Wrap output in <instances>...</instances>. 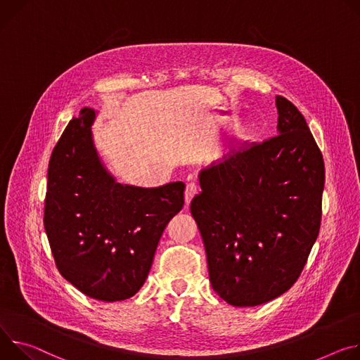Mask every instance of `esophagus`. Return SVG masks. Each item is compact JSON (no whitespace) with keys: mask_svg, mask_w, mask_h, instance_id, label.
Returning <instances> with one entry per match:
<instances>
[{"mask_svg":"<svg viewBox=\"0 0 360 360\" xmlns=\"http://www.w3.org/2000/svg\"><path fill=\"white\" fill-rule=\"evenodd\" d=\"M198 193V188L194 183H188L184 191V198H186V205H190V202L193 200V197Z\"/></svg>","mask_w":360,"mask_h":360,"instance_id":"obj_1","label":"esophagus"}]
</instances>
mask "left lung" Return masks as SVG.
Wrapping results in <instances>:
<instances>
[{
	"instance_id": "1",
	"label": "left lung",
	"mask_w": 360,
	"mask_h": 360,
	"mask_svg": "<svg viewBox=\"0 0 360 360\" xmlns=\"http://www.w3.org/2000/svg\"><path fill=\"white\" fill-rule=\"evenodd\" d=\"M277 136L242 144L198 174L190 205L213 290L229 304H263L288 292L322 217L325 165L302 112L276 96Z\"/></svg>"
}]
</instances>
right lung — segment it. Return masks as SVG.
Listing matches in <instances>:
<instances>
[{"mask_svg": "<svg viewBox=\"0 0 360 360\" xmlns=\"http://www.w3.org/2000/svg\"><path fill=\"white\" fill-rule=\"evenodd\" d=\"M97 111L84 107L53 150L44 227L61 276L101 302L134 296L144 285L167 223L184 205V183L122 184L96 148Z\"/></svg>", "mask_w": 360, "mask_h": 360, "instance_id": "right-lung-1", "label": "right lung"}]
</instances>
